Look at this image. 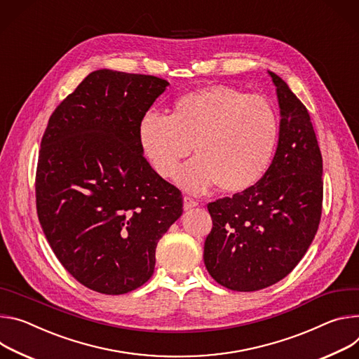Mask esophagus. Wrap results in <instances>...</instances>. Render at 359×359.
I'll return each instance as SVG.
<instances>
[{
	"mask_svg": "<svg viewBox=\"0 0 359 359\" xmlns=\"http://www.w3.org/2000/svg\"><path fill=\"white\" fill-rule=\"evenodd\" d=\"M196 205H198V203L195 200H192L191 196H184V210L185 211H188V210H191V208H194Z\"/></svg>",
	"mask_w": 359,
	"mask_h": 359,
	"instance_id": "34e87169",
	"label": "esophagus"
}]
</instances>
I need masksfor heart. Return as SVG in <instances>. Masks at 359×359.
<instances>
[{
	"mask_svg": "<svg viewBox=\"0 0 359 359\" xmlns=\"http://www.w3.org/2000/svg\"><path fill=\"white\" fill-rule=\"evenodd\" d=\"M280 138L272 104L229 86H211L177 97L170 115L148 111L138 124V142L152 170L171 178L194 147L195 158L177 172L192 192L215 184L229 194L255 187L268 172Z\"/></svg>",
	"mask_w": 359,
	"mask_h": 359,
	"instance_id": "1",
	"label": "heart"
}]
</instances>
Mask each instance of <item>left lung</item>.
<instances>
[{
	"label": "left lung",
	"mask_w": 359,
	"mask_h": 359,
	"mask_svg": "<svg viewBox=\"0 0 359 359\" xmlns=\"http://www.w3.org/2000/svg\"><path fill=\"white\" fill-rule=\"evenodd\" d=\"M281 108L272 164L252 188L210 203L212 229L204 262L232 291H259L285 278L302 259L323 214V155L305 105L269 72Z\"/></svg>",
	"instance_id": "8db88e82"
}]
</instances>
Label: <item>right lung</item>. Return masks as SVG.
Masks as SVG:
<instances>
[{
    "instance_id": "obj_1",
    "label": "right lung",
    "mask_w": 359,
    "mask_h": 359,
    "mask_svg": "<svg viewBox=\"0 0 359 359\" xmlns=\"http://www.w3.org/2000/svg\"><path fill=\"white\" fill-rule=\"evenodd\" d=\"M168 81L98 69L53 112L35 174L39 224L84 287L119 295L144 285L156 244L182 214L181 191L159 177L138 124Z\"/></svg>"
}]
</instances>
